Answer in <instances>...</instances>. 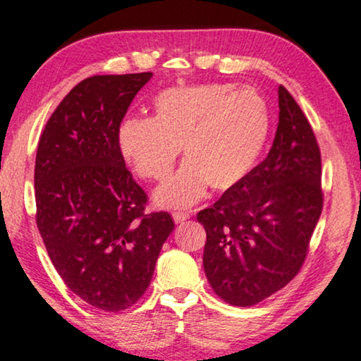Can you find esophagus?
I'll use <instances>...</instances> for the list:
<instances>
[{
  "label": "esophagus",
  "instance_id": "34e87169",
  "mask_svg": "<svg viewBox=\"0 0 361 361\" xmlns=\"http://www.w3.org/2000/svg\"><path fill=\"white\" fill-rule=\"evenodd\" d=\"M173 219H174L176 224H182V222H185L187 219H190V214H188V212L176 211V212H173Z\"/></svg>",
  "mask_w": 361,
  "mask_h": 361
}]
</instances>
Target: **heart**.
Masks as SVG:
<instances>
[{
	"label": "heart",
	"instance_id": "heart-1",
	"mask_svg": "<svg viewBox=\"0 0 361 361\" xmlns=\"http://www.w3.org/2000/svg\"><path fill=\"white\" fill-rule=\"evenodd\" d=\"M270 111L251 86L197 85L169 87L153 100V115L126 118L118 128V150L140 177L161 182L179 157L187 159L155 203L184 209L204 197L238 185L251 173L267 144Z\"/></svg>",
	"mask_w": 361,
	"mask_h": 361
}]
</instances>
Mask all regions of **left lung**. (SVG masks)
Listing matches in <instances>:
<instances>
[{
  "mask_svg": "<svg viewBox=\"0 0 361 361\" xmlns=\"http://www.w3.org/2000/svg\"><path fill=\"white\" fill-rule=\"evenodd\" d=\"M279 109L267 158L197 216L206 230V279L230 305L251 307L285 288L302 267L322 214L315 134L283 86Z\"/></svg>",
  "mask_w": 361,
  "mask_h": 361,
  "instance_id": "1",
  "label": "left lung"
}]
</instances>
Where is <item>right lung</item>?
<instances>
[{"mask_svg":"<svg viewBox=\"0 0 361 361\" xmlns=\"http://www.w3.org/2000/svg\"><path fill=\"white\" fill-rule=\"evenodd\" d=\"M152 76L82 80L51 115L37 150V226L46 251L65 285L105 312L137 302L174 230L168 212L145 214L147 195L116 142L129 104Z\"/></svg>","mask_w":361,"mask_h":361,"instance_id":"right-lung-1","label":"right lung"}]
</instances>
